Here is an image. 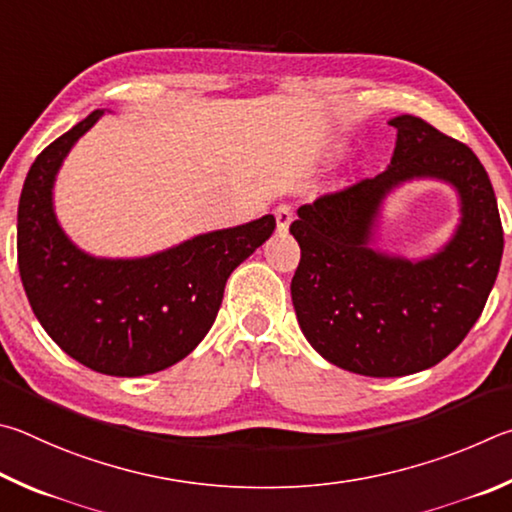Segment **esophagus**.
Segmentation results:
<instances>
[{
	"label": "esophagus",
	"mask_w": 512,
	"mask_h": 512,
	"mask_svg": "<svg viewBox=\"0 0 512 512\" xmlns=\"http://www.w3.org/2000/svg\"><path fill=\"white\" fill-rule=\"evenodd\" d=\"M274 215H276V227H279V231H288L290 222L294 218V213L288 204H279L274 209Z\"/></svg>",
	"instance_id": "esophagus-1"
}]
</instances>
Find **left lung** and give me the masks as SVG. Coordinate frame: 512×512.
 <instances>
[{
	"label": "left lung",
	"instance_id": "left-lung-1",
	"mask_svg": "<svg viewBox=\"0 0 512 512\" xmlns=\"http://www.w3.org/2000/svg\"><path fill=\"white\" fill-rule=\"evenodd\" d=\"M387 170L297 209L301 247L292 279L299 326L339 369L369 378L425 371L450 355L479 319L497 281L504 231L490 177L465 143L411 114L389 121ZM414 178L450 183L462 218L453 238L423 259L377 249L383 200Z\"/></svg>",
	"mask_w": 512,
	"mask_h": 512
}]
</instances>
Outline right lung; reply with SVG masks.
<instances>
[{
	"label": "right lung",
	"mask_w": 512,
	"mask_h": 512,
	"mask_svg": "<svg viewBox=\"0 0 512 512\" xmlns=\"http://www.w3.org/2000/svg\"><path fill=\"white\" fill-rule=\"evenodd\" d=\"M101 116L92 112L33 161L17 206V265L35 317L62 351L96 373L139 378L202 342L231 272L272 236L276 220L267 213L139 258L87 254L62 231L53 186Z\"/></svg>",
	"instance_id": "right-lung-1"
}]
</instances>
